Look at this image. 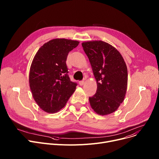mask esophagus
I'll list each match as a JSON object with an SVG mask.
<instances>
[{"mask_svg": "<svg viewBox=\"0 0 159 159\" xmlns=\"http://www.w3.org/2000/svg\"><path fill=\"white\" fill-rule=\"evenodd\" d=\"M84 80L79 81V84H80V86H82L83 84H84Z\"/></svg>", "mask_w": 159, "mask_h": 159, "instance_id": "obj_1", "label": "esophagus"}]
</instances>
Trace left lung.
<instances>
[{"label": "left lung", "instance_id": "obj_1", "mask_svg": "<svg viewBox=\"0 0 159 159\" xmlns=\"http://www.w3.org/2000/svg\"><path fill=\"white\" fill-rule=\"evenodd\" d=\"M97 81L96 93L89 97L92 109L98 115L115 112L124 101L128 85L127 66L115 48L102 40L82 43Z\"/></svg>", "mask_w": 159, "mask_h": 159}]
</instances>
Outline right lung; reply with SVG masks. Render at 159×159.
Returning <instances> with one entry per match:
<instances>
[{
    "mask_svg": "<svg viewBox=\"0 0 159 159\" xmlns=\"http://www.w3.org/2000/svg\"><path fill=\"white\" fill-rule=\"evenodd\" d=\"M79 44L77 40L55 39L41 46L33 58L29 75L32 95L43 111L61 110L77 85L68 76L66 59L68 53Z\"/></svg>",
    "mask_w": 159,
    "mask_h": 159,
    "instance_id": "obj_1",
    "label": "right lung"
}]
</instances>
